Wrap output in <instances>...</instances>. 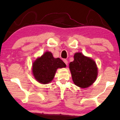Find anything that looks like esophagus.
I'll use <instances>...</instances> for the list:
<instances>
[{"mask_svg":"<svg viewBox=\"0 0 120 120\" xmlns=\"http://www.w3.org/2000/svg\"><path fill=\"white\" fill-rule=\"evenodd\" d=\"M63 62H64L65 64H66L67 65H68V60H65V59H64V60H63Z\"/></svg>","mask_w":120,"mask_h":120,"instance_id":"esophagus-1","label":"esophagus"}]
</instances>
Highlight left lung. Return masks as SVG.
I'll return each instance as SVG.
<instances>
[{
  "instance_id": "obj_1",
  "label": "left lung",
  "mask_w": 120,
  "mask_h": 120,
  "mask_svg": "<svg viewBox=\"0 0 120 120\" xmlns=\"http://www.w3.org/2000/svg\"><path fill=\"white\" fill-rule=\"evenodd\" d=\"M74 60L69 64L72 79L75 85L87 88L93 84L98 75V68L94 60L85 56L81 52L74 56Z\"/></svg>"
}]
</instances>
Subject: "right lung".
Wrapping results in <instances>:
<instances>
[{"label":"right lung","instance_id":"add662e5","mask_svg":"<svg viewBox=\"0 0 120 120\" xmlns=\"http://www.w3.org/2000/svg\"><path fill=\"white\" fill-rule=\"evenodd\" d=\"M66 67L60 58H55L51 52H46L33 63L32 72L34 78L42 84H47L53 80L57 69Z\"/></svg>","mask_w":120,"mask_h":120}]
</instances>
